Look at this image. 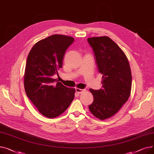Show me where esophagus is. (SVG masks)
<instances>
[{
  "instance_id": "obj_1",
  "label": "esophagus",
  "mask_w": 154,
  "mask_h": 154,
  "mask_svg": "<svg viewBox=\"0 0 154 154\" xmlns=\"http://www.w3.org/2000/svg\"><path fill=\"white\" fill-rule=\"evenodd\" d=\"M75 91H76V92L78 94H82L83 92L85 91L84 89H80V88H76Z\"/></svg>"
}]
</instances>
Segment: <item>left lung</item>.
<instances>
[{
  "label": "left lung",
  "mask_w": 154,
  "mask_h": 154,
  "mask_svg": "<svg viewBox=\"0 0 154 154\" xmlns=\"http://www.w3.org/2000/svg\"><path fill=\"white\" fill-rule=\"evenodd\" d=\"M87 42L92 48L98 71L102 75V88L90 89L94 101L88 109L95 117L105 120L115 115L130 96V65L124 52L110 38H88Z\"/></svg>",
  "instance_id": "1"
}]
</instances>
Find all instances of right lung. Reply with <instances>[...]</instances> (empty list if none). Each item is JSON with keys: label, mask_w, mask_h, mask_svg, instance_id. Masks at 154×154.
<instances>
[{"label": "right lung", "mask_w": 154, "mask_h": 154, "mask_svg": "<svg viewBox=\"0 0 154 154\" xmlns=\"http://www.w3.org/2000/svg\"><path fill=\"white\" fill-rule=\"evenodd\" d=\"M74 41L71 37L52 35L37 42L28 55L24 88L29 99L46 117H58L74 99L75 88L53 79L62 67L65 53Z\"/></svg>", "instance_id": "1"}]
</instances>
